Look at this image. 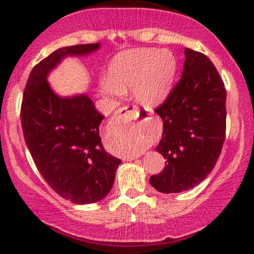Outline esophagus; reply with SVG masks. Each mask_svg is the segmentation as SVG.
<instances>
[{
  "label": "esophagus",
  "instance_id": "esophagus-1",
  "mask_svg": "<svg viewBox=\"0 0 254 254\" xmlns=\"http://www.w3.org/2000/svg\"><path fill=\"white\" fill-rule=\"evenodd\" d=\"M130 115H133V116H138V107L136 106V105H127V106H123L121 107L117 112H116L115 115V119H121L123 117H127V116H130ZM137 156H131L129 157V160H135Z\"/></svg>",
  "mask_w": 254,
  "mask_h": 254
}]
</instances>
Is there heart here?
Here are the masks:
<instances>
[{
    "mask_svg": "<svg viewBox=\"0 0 254 254\" xmlns=\"http://www.w3.org/2000/svg\"><path fill=\"white\" fill-rule=\"evenodd\" d=\"M177 64L168 51L135 50L113 60L109 78L101 87L110 98H117L132 87L133 97L145 105H156L168 95L176 76Z\"/></svg>",
    "mask_w": 254,
    "mask_h": 254,
    "instance_id": "1",
    "label": "heart"
}]
</instances>
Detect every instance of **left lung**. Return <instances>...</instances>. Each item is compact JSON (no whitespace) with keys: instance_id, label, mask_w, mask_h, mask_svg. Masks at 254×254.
<instances>
[{"instance_id":"8db88e82","label":"left lung","mask_w":254,"mask_h":254,"mask_svg":"<svg viewBox=\"0 0 254 254\" xmlns=\"http://www.w3.org/2000/svg\"><path fill=\"white\" fill-rule=\"evenodd\" d=\"M183 74L155 109L164 131L156 150L165 168L149 182L164 193L190 190L214 170L226 137V88L202 52L185 49Z\"/></svg>"}]
</instances>
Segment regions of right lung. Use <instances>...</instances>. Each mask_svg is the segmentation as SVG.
<instances>
[{
	"instance_id": "obj_1",
	"label": "right lung",
	"mask_w": 254,
	"mask_h": 254,
	"mask_svg": "<svg viewBox=\"0 0 254 254\" xmlns=\"http://www.w3.org/2000/svg\"><path fill=\"white\" fill-rule=\"evenodd\" d=\"M99 44L52 52L32 69L21 103L22 132L38 171L49 186L75 204L95 203L109 193L121 160L106 153L99 125L104 116L87 95L60 98L46 82L66 55H84Z\"/></svg>"
}]
</instances>
